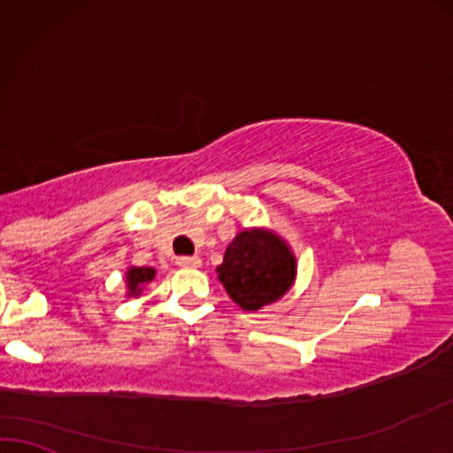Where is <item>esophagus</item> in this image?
<instances>
[{
	"label": "esophagus",
	"mask_w": 453,
	"mask_h": 453,
	"mask_svg": "<svg viewBox=\"0 0 453 453\" xmlns=\"http://www.w3.org/2000/svg\"><path fill=\"white\" fill-rule=\"evenodd\" d=\"M176 263L180 265V267H190V269L201 267V258L198 257H178Z\"/></svg>",
	"instance_id": "34e87169"
}]
</instances>
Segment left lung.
Wrapping results in <instances>:
<instances>
[{"mask_svg": "<svg viewBox=\"0 0 453 453\" xmlns=\"http://www.w3.org/2000/svg\"><path fill=\"white\" fill-rule=\"evenodd\" d=\"M230 298L244 311L273 304L296 280V257L275 232L252 227L236 234L217 267Z\"/></svg>", "mask_w": 453, "mask_h": 453, "instance_id": "left-lung-1", "label": "left lung"}]
</instances>
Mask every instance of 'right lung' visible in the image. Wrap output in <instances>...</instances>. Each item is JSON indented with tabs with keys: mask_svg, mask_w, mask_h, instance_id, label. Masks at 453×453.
Returning <instances> with one entry per match:
<instances>
[{
	"mask_svg": "<svg viewBox=\"0 0 453 453\" xmlns=\"http://www.w3.org/2000/svg\"><path fill=\"white\" fill-rule=\"evenodd\" d=\"M155 280V269L153 267H128L126 271V288L128 294L126 296H141L144 283Z\"/></svg>",
	"mask_w": 453,
	"mask_h": 453,
	"instance_id": "1",
	"label": "right lung"
}]
</instances>
